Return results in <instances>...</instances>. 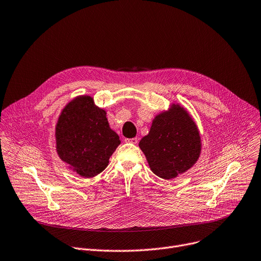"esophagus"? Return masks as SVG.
<instances>
[{
	"instance_id": "34e87169",
	"label": "esophagus",
	"mask_w": 261,
	"mask_h": 261,
	"mask_svg": "<svg viewBox=\"0 0 261 261\" xmlns=\"http://www.w3.org/2000/svg\"><path fill=\"white\" fill-rule=\"evenodd\" d=\"M138 141H139V139H138V138H133V139H126V140H125V142H126V143H130V144H133V145L138 144Z\"/></svg>"
}]
</instances>
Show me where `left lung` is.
<instances>
[{
  "mask_svg": "<svg viewBox=\"0 0 261 261\" xmlns=\"http://www.w3.org/2000/svg\"><path fill=\"white\" fill-rule=\"evenodd\" d=\"M139 146L151 171L164 180H172L197 163L202 142L189 112L179 103H171L167 111L155 115Z\"/></svg>",
  "mask_w": 261,
  "mask_h": 261,
  "instance_id": "8db88e82",
  "label": "left lung"
}]
</instances>
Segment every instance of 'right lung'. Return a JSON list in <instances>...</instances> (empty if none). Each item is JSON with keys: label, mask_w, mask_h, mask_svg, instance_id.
<instances>
[{"label": "right lung", "mask_w": 261, "mask_h": 261, "mask_svg": "<svg viewBox=\"0 0 261 261\" xmlns=\"http://www.w3.org/2000/svg\"><path fill=\"white\" fill-rule=\"evenodd\" d=\"M55 139L58 156L87 179L107 168L110 156L120 144L117 133L110 128L107 111L96 106L89 95L77 96L62 109Z\"/></svg>", "instance_id": "1"}]
</instances>
